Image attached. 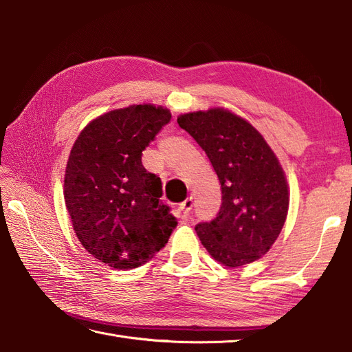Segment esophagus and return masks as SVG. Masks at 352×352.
Returning <instances> with one entry per match:
<instances>
[{
	"instance_id": "34e87169",
	"label": "esophagus",
	"mask_w": 352,
	"mask_h": 352,
	"mask_svg": "<svg viewBox=\"0 0 352 352\" xmlns=\"http://www.w3.org/2000/svg\"><path fill=\"white\" fill-rule=\"evenodd\" d=\"M179 210H180V214H182V217H186L190 212V210H192V199L188 198L186 201H184L182 204L179 206Z\"/></svg>"
}]
</instances>
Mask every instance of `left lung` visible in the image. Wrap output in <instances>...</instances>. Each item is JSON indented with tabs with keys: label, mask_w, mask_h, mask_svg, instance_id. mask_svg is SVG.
Listing matches in <instances>:
<instances>
[{
	"label": "left lung",
	"mask_w": 352,
	"mask_h": 352,
	"mask_svg": "<svg viewBox=\"0 0 352 352\" xmlns=\"http://www.w3.org/2000/svg\"><path fill=\"white\" fill-rule=\"evenodd\" d=\"M177 123L207 154L221 185L216 219L195 226L201 243L228 267L261 258L278 239L289 207L279 160L252 124L229 110L182 114Z\"/></svg>",
	"instance_id": "8db88e82"
}]
</instances>
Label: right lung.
<instances>
[{"label":"right lung","mask_w":352,"mask_h":352,"mask_svg":"<svg viewBox=\"0 0 352 352\" xmlns=\"http://www.w3.org/2000/svg\"><path fill=\"white\" fill-rule=\"evenodd\" d=\"M170 119L151 104L113 110L85 127L72 148L65 176L72 225L83 248L110 267L146 263L177 226L160 199L162 179L142 166V151Z\"/></svg>","instance_id":"right-lung-1"}]
</instances>
